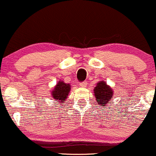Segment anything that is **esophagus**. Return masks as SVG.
<instances>
[{
    "mask_svg": "<svg viewBox=\"0 0 156 156\" xmlns=\"http://www.w3.org/2000/svg\"><path fill=\"white\" fill-rule=\"evenodd\" d=\"M79 86L80 87H86L87 86V82H82V83H79Z\"/></svg>",
    "mask_w": 156,
    "mask_h": 156,
    "instance_id": "esophagus-1",
    "label": "esophagus"
}]
</instances>
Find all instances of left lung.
Masks as SVG:
<instances>
[{
	"mask_svg": "<svg viewBox=\"0 0 156 156\" xmlns=\"http://www.w3.org/2000/svg\"><path fill=\"white\" fill-rule=\"evenodd\" d=\"M93 92L100 107L103 106L104 108L108 106L114 95V90L104 80H101L97 83Z\"/></svg>",
	"mask_w": 156,
	"mask_h": 156,
	"instance_id": "obj_1",
	"label": "left lung"
}]
</instances>
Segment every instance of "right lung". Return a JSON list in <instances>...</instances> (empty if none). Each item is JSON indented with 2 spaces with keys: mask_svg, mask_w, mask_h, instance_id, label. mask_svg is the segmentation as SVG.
Masks as SVG:
<instances>
[{
  "mask_svg": "<svg viewBox=\"0 0 156 156\" xmlns=\"http://www.w3.org/2000/svg\"><path fill=\"white\" fill-rule=\"evenodd\" d=\"M70 84L64 83L63 80H58L57 82L56 85L53 87V90L51 92V94L53 99L54 100V101H58V105H62L65 103L64 101L67 98V96L69 92H70Z\"/></svg>",
  "mask_w": 156,
  "mask_h": 156,
  "instance_id": "1",
  "label": "right lung"
}]
</instances>
